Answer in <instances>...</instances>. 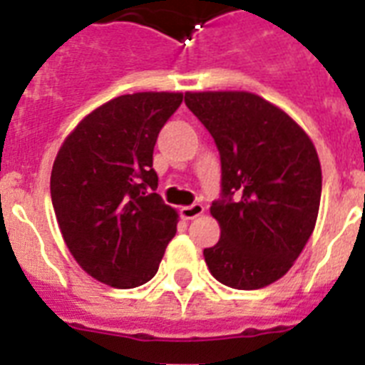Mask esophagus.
<instances>
[{
  "mask_svg": "<svg viewBox=\"0 0 365 365\" xmlns=\"http://www.w3.org/2000/svg\"><path fill=\"white\" fill-rule=\"evenodd\" d=\"M180 214H182L183 220H195V217H199L205 214V206L199 205V202H195V205H187L182 206L180 208Z\"/></svg>",
  "mask_w": 365,
  "mask_h": 365,
  "instance_id": "obj_1",
  "label": "esophagus"
}]
</instances>
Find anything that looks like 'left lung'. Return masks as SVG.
Here are the masks:
<instances>
[{
  "label": "left lung",
  "mask_w": 365,
  "mask_h": 365,
  "mask_svg": "<svg viewBox=\"0 0 365 365\" xmlns=\"http://www.w3.org/2000/svg\"><path fill=\"white\" fill-rule=\"evenodd\" d=\"M222 159V237L205 250L212 277L259 289L292 269L317 225L322 168L314 143L278 106L246 91L185 93Z\"/></svg>",
  "instance_id": "obj_1"
}]
</instances>
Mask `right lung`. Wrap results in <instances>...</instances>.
Instances as JSON below:
<instances>
[{"mask_svg": "<svg viewBox=\"0 0 365 365\" xmlns=\"http://www.w3.org/2000/svg\"><path fill=\"white\" fill-rule=\"evenodd\" d=\"M182 93L123 94L66 136L51 172L60 233L83 271L128 289L155 277L178 212L157 189L153 148Z\"/></svg>", "mask_w": 365, "mask_h": 365, "instance_id": "add662e5", "label": "right lung"}]
</instances>
